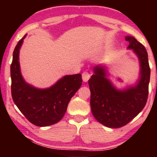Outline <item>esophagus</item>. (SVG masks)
Listing matches in <instances>:
<instances>
[{"label":"esophagus","instance_id":"esophagus-1","mask_svg":"<svg viewBox=\"0 0 157 157\" xmlns=\"http://www.w3.org/2000/svg\"><path fill=\"white\" fill-rule=\"evenodd\" d=\"M90 77H91V75H90L88 71H84V72L82 74V78L84 82H87V81L89 80Z\"/></svg>","mask_w":157,"mask_h":157}]
</instances>
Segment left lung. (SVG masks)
<instances>
[{
    "label": "left lung",
    "instance_id": "1",
    "mask_svg": "<svg viewBox=\"0 0 157 157\" xmlns=\"http://www.w3.org/2000/svg\"><path fill=\"white\" fill-rule=\"evenodd\" d=\"M125 40L129 42L128 48L133 49L140 60L137 83L123 90L116 89L107 78L106 68L102 66L94 68V75L89 80L94 117L109 128H117L127 125L144 109L148 96L151 69L146 49L134 37L127 36Z\"/></svg>",
    "mask_w": 157,
    "mask_h": 157
}]
</instances>
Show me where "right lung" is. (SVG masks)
I'll list each match as a JSON object with an SVG mask.
<instances>
[{
    "mask_svg": "<svg viewBox=\"0 0 157 157\" xmlns=\"http://www.w3.org/2000/svg\"><path fill=\"white\" fill-rule=\"evenodd\" d=\"M26 36L20 40L13 52L10 67L12 99L32 124L40 127L54 125L63 117L70 100L82 85V75H66L44 89L27 83L21 75L19 63L20 48Z\"/></svg>",
    "mask_w": 157,
    "mask_h": 157,
    "instance_id": "1",
    "label": "right lung"
}]
</instances>
